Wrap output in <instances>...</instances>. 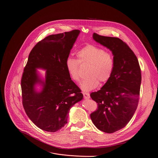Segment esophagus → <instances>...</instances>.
<instances>
[{"instance_id": "esophagus-1", "label": "esophagus", "mask_w": 158, "mask_h": 158, "mask_svg": "<svg viewBox=\"0 0 158 158\" xmlns=\"http://www.w3.org/2000/svg\"><path fill=\"white\" fill-rule=\"evenodd\" d=\"M83 95H84V97L85 99H89L90 98V94L89 93L87 92H83Z\"/></svg>"}]
</instances>
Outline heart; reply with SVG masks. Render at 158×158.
Instances as JSON below:
<instances>
[{
  "mask_svg": "<svg viewBox=\"0 0 158 158\" xmlns=\"http://www.w3.org/2000/svg\"><path fill=\"white\" fill-rule=\"evenodd\" d=\"M78 60L68 58L66 67L69 76L76 82L80 81L79 66H88L86 79L80 84L84 91H90L99 84L106 82L111 77L115 66L114 55L110 52L94 44H87L77 52Z\"/></svg>",
  "mask_w": 158,
  "mask_h": 158,
  "instance_id": "heart-1",
  "label": "heart"
}]
</instances>
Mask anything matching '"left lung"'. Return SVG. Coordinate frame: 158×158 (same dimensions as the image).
I'll return each instance as SVG.
<instances>
[{"label": "left lung", "instance_id": "1", "mask_svg": "<svg viewBox=\"0 0 158 158\" xmlns=\"http://www.w3.org/2000/svg\"><path fill=\"white\" fill-rule=\"evenodd\" d=\"M93 39L112 51L115 66L110 79L100 90L90 94L98 105L90 118L98 130L112 133L124 128L137 109L141 69L133 51L120 38L94 33Z\"/></svg>", "mask_w": 158, "mask_h": 158}]
</instances>
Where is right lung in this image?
Segmentation results:
<instances>
[{"mask_svg":"<svg viewBox=\"0 0 158 158\" xmlns=\"http://www.w3.org/2000/svg\"><path fill=\"white\" fill-rule=\"evenodd\" d=\"M78 30L49 35L32 49L21 81L25 111L40 129L56 132L67 123L68 113L83 98L80 89L69 76L66 61L77 36ZM37 69L46 70L42 78ZM39 85L41 89L35 87Z\"/></svg>","mask_w":158,"mask_h":158,"instance_id":"obj_1","label":"right lung"}]
</instances>
